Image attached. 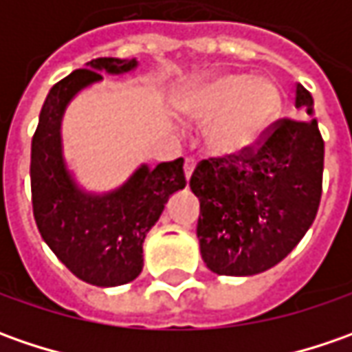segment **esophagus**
I'll use <instances>...</instances> for the list:
<instances>
[{
    "label": "esophagus",
    "mask_w": 352,
    "mask_h": 352,
    "mask_svg": "<svg viewBox=\"0 0 352 352\" xmlns=\"http://www.w3.org/2000/svg\"><path fill=\"white\" fill-rule=\"evenodd\" d=\"M194 168H196V160H194V158H186V162H184V174H186V180H190V176H192Z\"/></svg>",
    "instance_id": "34e87169"
}]
</instances>
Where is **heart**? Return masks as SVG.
<instances>
[{
  "mask_svg": "<svg viewBox=\"0 0 352 352\" xmlns=\"http://www.w3.org/2000/svg\"><path fill=\"white\" fill-rule=\"evenodd\" d=\"M284 98L270 78L223 72L188 91L184 111L208 125V141L215 153L241 155L256 148L282 116Z\"/></svg>",
  "mask_w": 352,
  "mask_h": 352,
  "instance_id": "obj_1",
  "label": "heart"
}]
</instances>
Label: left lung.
I'll return each instance as SVG.
<instances>
[{
  "mask_svg": "<svg viewBox=\"0 0 352 352\" xmlns=\"http://www.w3.org/2000/svg\"><path fill=\"white\" fill-rule=\"evenodd\" d=\"M296 107L314 116L302 84ZM323 153L316 119H280L256 148L197 164L190 188L199 199L197 239L211 272L252 276L290 254L318 213Z\"/></svg>",
  "mask_w": 352,
  "mask_h": 352,
  "instance_id": "obj_1",
  "label": "left lung"
}]
</instances>
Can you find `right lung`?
I'll return each instance as SVG.
<instances>
[{
  "label": "right lung",
  "instance_id": "obj_1",
  "mask_svg": "<svg viewBox=\"0 0 352 352\" xmlns=\"http://www.w3.org/2000/svg\"><path fill=\"white\" fill-rule=\"evenodd\" d=\"M135 58H96L54 84L43 103L31 142V194L41 236L74 276L109 288L141 274L142 243L168 197L186 186L184 158L141 164L127 182L107 194L76 184L62 155V116L80 89L102 82L100 72L127 74Z\"/></svg>",
  "mask_w": 352,
  "mask_h": 352
}]
</instances>
